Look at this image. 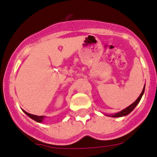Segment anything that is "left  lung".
<instances>
[{"instance_id": "left-lung-1", "label": "left lung", "mask_w": 157, "mask_h": 157, "mask_svg": "<svg viewBox=\"0 0 157 157\" xmlns=\"http://www.w3.org/2000/svg\"><path fill=\"white\" fill-rule=\"evenodd\" d=\"M145 86H144L143 87V90H142V92L141 93V94L140 95V96H139L138 98H137L136 101L133 102V104H131L130 106H128V107H126L125 109H124V110H122L121 111L117 113H115L114 115H111V116H109V117H124V116H127L128 115V114L131 113L132 110H133V109L135 108L136 107V105H138L139 102L140 101L141 98L142 97V95L144 94V92H145Z\"/></svg>"}]
</instances>
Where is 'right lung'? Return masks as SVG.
I'll return each mask as SVG.
<instances>
[{"instance_id":"right-lung-1","label":"right lung","mask_w":157,"mask_h":157,"mask_svg":"<svg viewBox=\"0 0 157 157\" xmlns=\"http://www.w3.org/2000/svg\"><path fill=\"white\" fill-rule=\"evenodd\" d=\"M23 111L25 113L26 115H27L29 118H31V119H33V120L36 121L37 122H42V121H43V119H44V117H44V116H36V115H33V114H30V113H29L26 112L25 110H23Z\"/></svg>"}]
</instances>
